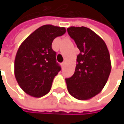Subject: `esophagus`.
<instances>
[{
    "instance_id": "esophagus-1",
    "label": "esophagus",
    "mask_w": 124,
    "mask_h": 124,
    "mask_svg": "<svg viewBox=\"0 0 124 124\" xmlns=\"http://www.w3.org/2000/svg\"><path fill=\"white\" fill-rule=\"evenodd\" d=\"M64 64H65V62H63L61 64V66H62V67H64Z\"/></svg>"
}]
</instances>
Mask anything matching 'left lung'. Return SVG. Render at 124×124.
<instances>
[{"mask_svg": "<svg viewBox=\"0 0 124 124\" xmlns=\"http://www.w3.org/2000/svg\"><path fill=\"white\" fill-rule=\"evenodd\" d=\"M67 32L80 50L75 73L65 79L67 90L76 99L88 100L107 83L111 70L109 52L105 41L87 27L71 26Z\"/></svg>", "mask_w": 124, "mask_h": 124, "instance_id": "left-lung-1", "label": "left lung"}]
</instances>
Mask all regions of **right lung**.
<instances>
[{
  "instance_id": "add662e5",
  "label": "right lung",
  "mask_w": 124,
  "mask_h": 124,
  "mask_svg": "<svg viewBox=\"0 0 124 124\" xmlns=\"http://www.w3.org/2000/svg\"><path fill=\"white\" fill-rule=\"evenodd\" d=\"M66 32L64 27L44 25L20 45L14 62V74L21 88L33 97L47 94L61 70L52 48L53 40Z\"/></svg>"
}]
</instances>
